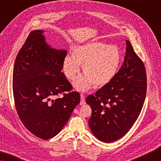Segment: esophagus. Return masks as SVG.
Listing matches in <instances>:
<instances>
[{
  "label": "esophagus",
  "instance_id": "1",
  "mask_svg": "<svg viewBox=\"0 0 161 161\" xmlns=\"http://www.w3.org/2000/svg\"><path fill=\"white\" fill-rule=\"evenodd\" d=\"M80 98H81L80 105L85 104V98H84V95L82 94H80Z\"/></svg>",
  "mask_w": 161,
  "mask_h": 161
}]
</instances>
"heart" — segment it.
Returning <instances> with one entry per match:
<instances>
[{"instance_id": "1", "label": "heart", "mask_w": 161, "mask_h": 161, "mask_svg": "<svg viewBox=\"0 0 161 161\" xmlns=\"http://www.w3.org/2000/svg\"><path fill=\"white\" fill-rule=\"evenodd\" d=\"M121 61V53L115 45L101 42H92L76 45L72 56L67 55L62 61V70L66 77L73 80L82 66L84 75L74 81L78 90L85 92L92 88H100L112 81L118 72Z\"/></svg>"}]
</instances>
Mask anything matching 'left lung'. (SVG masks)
Masks as SVG:
<instances>
[{"label": "left lung", "instance_id": "left-lung-1", "mask_svg": "<svg viewBox=\"0 0 161 161\" xmlns=\"http://www.w3.org/2000/svg\"><path fill=\"white\" fill-rule=\"evenodd\" d=\"M124 63L114 80L86 97L92 108L89 125L98 140L111 143L126 135L137 120L146 99L145 66L129 41Z\"/></svg>", "mask_w": 161, "mask_h": 161}]
</instances>
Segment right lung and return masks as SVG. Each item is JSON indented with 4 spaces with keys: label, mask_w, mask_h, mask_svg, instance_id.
<instances>
[{
    "label": "right lung",
    "mask_w": 161,
    "mask_h": 161,
    "mask_svg": "<svg viewBox=\"0 0 161 161\" xmlns=\"http://www.w3.org/2000/svg\"><path fill=\"white\" fill-rule=\"evenodd\" d=\"M44 31H31L15 59L13 73L15 106L22 123L32 134L44 140L60 132L80 95L62 69L65 50H56L45 41ZM67 91V94H64ZM63 93L64 97H58Z\"/></svg>",
    "instance_id": "right-lung-1"
}]
</instances>
